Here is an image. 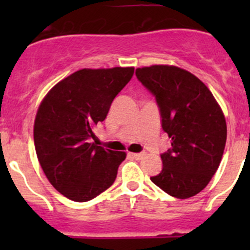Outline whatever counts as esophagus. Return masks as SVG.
Returning a JSON list of instances; mask_svg holds the SVG:
<instances>
[{"instance_id":"1","label":"esophagus","mask_w":250,"mask_h":250,"mask_svg":"<svg viewBox=\"0 0 250 250\" xmlns=\"http://www.w3.org/2000/svg\"><path fill=\"white\" fill-rule=\"evenodd\" d=\"M129 156H130V157L135 158V160H141V158H143L144 156H145V152H140V153H132V152H129Z\"/></svg>"}]
</instances>
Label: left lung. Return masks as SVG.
Returning <instances> with one entry per match:
<instances>
[{
	"label": "left lung",
	"instance_id": "obj_1",
	"mask_svg": "<svg viewBox=\"0 0 250 250\" xmlns=\"http://www.w3.org/2000/svg\"><path fill=\"white\" fill-rule=\"evenodd\" d=\"M137 78L156 98L162 129L172 147L151 181L175 198L203 190L219 168L226 144V121L210 90L186 70L169 65L139 67Z\"/></svg>",
	"mask_w": 250,
	"mask_h": 250
}]
</instances>
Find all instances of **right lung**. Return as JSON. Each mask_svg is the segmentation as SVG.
Instances as JSON below:
<instances>
[{
	"label": "right lung",
	"instance_id": "obj_1",
	"mask_svg": "<svg viewBox=\"0 0 250 250\" xmlns=\"http://www.w3.org/2000/svg\"><path fill=\"white\" fill-rule=\"evenodd\" d=\"M133 74L134 67L78 70L42 100L34 125L37 158L49 183L69 200L87 202L115 181L125 152L90 139Z\"/></svg>",
	"mask_w": 250,
	"mask_h": 250
}]
</instances>
